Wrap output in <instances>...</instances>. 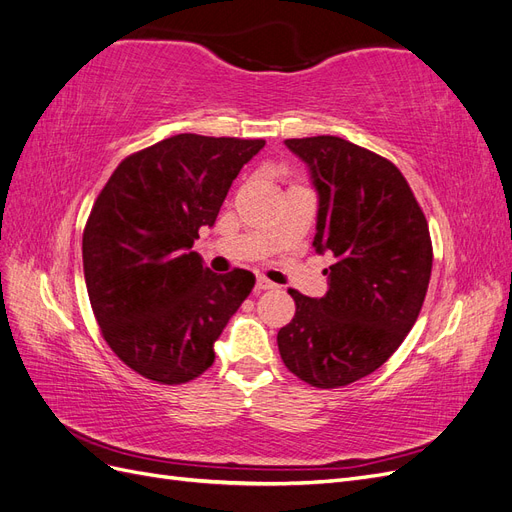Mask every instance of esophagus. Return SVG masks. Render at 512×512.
I'll use <instances>...</instances> for the list:
<instances>
[{
	"label": "esophagus",
	"mask_w": 512,
	"mask_h": 512,
	"mask_svg": "<svg viewBox=\"0 0 512 512\" xmlns=\"http://www.w3.org/2000/svg\"><path fill=\"white\" fill-rule=\"evenodd\" d=\"M273 288H275V284H273V282H269L267 277H262V275H260L258 280H256V290H258V292H262V290H273Z\"/></svg>",
	"instance_id": "1"
}]
</instances>
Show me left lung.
Listing matches in <instances>:
<instances>
[{"label": "left lung", "mask_w": 512, "mask_h": 512, "mask_svg": "<svg viewBox=\"0 0 512 512\" xmlns=\"http://www.w3.org/2000/svg\"><path fill=\"white\" fill-rule=\"evenodd\" d=\"M318 192L316 252H331L329 290H288L294 318L277 333L284 365L316 389L369 376L401 346L421 314L431 237L406 177L378 153L339 136L288 138Z\"/></svg>", "instance_id": "8db88e82"}]
</instances>
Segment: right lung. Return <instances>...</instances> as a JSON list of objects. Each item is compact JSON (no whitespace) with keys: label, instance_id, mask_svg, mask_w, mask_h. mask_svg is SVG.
<instances>
[{"label":"right lung","instance_id":"1","mask_svg":"<svg viewBox=\"0 0 512 512\" xmlns=\"http://www.w3.org/2000/svg\"><path fill=\"white\" fill-rule=\"evenodd\" d=\"M262 147L170 136L123 160L96 198L83 232L87 294L106 344L143 378L173 386L207 371L252 292L250 271L211 273L192 245Z\"/></svg>","mask_w":512,"mask_h":512}]
</instances>
